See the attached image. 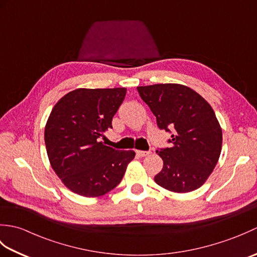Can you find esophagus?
<instances>
[{"label":"esophagus","instance_id":"1","mask_svg":"<svg viewBox=\"0 0 257 257\" xmlns=\"http://www.w3.org/2000/svg\"><path fill=\"white\" fill-rule=\"evenodd\" d=\"M136 152H137V155L139 157H147L151 154V151H141V150H137Z\"/></svg>","mask_w":257,"mask_h":257}]
</instances>
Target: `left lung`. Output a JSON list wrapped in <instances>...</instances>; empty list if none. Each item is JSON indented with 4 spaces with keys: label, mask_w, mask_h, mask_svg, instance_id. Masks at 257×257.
<instances>
[{
    "label": "left lung",
    "mask_w": 257,
    "mask_h": 257,
    "mask_svg": "<svg viewBox=\"0 0 257 257\" xmlns=\"http://www.w3.org/2000/svg\"><path fill=\"white\" fill-rule=\"evenodd\" d=\"M160 129L171 133L170 148L157 150L163 160L155 177L160 187L177 193L199 189L215 168L222 149V129L212 107L187 86L157 84L137 87Z\"/></svg>",
    "instance_id": "left-lung-1"
}]
</instances>
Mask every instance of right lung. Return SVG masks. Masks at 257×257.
<instances>
[{
	"instance_id": "obj_1",
	"label": "right lung",
	"mask_w": 257,
	"mask_h": 257,
	"mask_svg": "<svg viewBox=\"0 0 257 257\" xmlns=\"http://www.w3.org/2000/svg\"><path fill=\"white\" fill-rule=\"evenodd\" d=\"M125 88H79L57 101L45 125L51 166L66 187L79 195L106 194L122 180L133 150L103 145L102 134L112 128Z\"/></svg>"
}]
</instances>
